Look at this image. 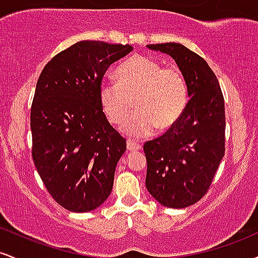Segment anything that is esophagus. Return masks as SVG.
Wrapping results in <instances>:
<instances>
[{
  "label": "esophagus",
  "mask_w": 258,
  "mask_h": 258,
  "mask_svg": "<svg viewBox=\"0 0 258 258\" xmlns=\"http://www.w3.org/2000/svg\"><path fill=\"white\" fill-rule=\"evenodd\" d=\"M142 148V144L137 143V142L132 141V139H128L127 141V150L130 152H135V150H139Z\"/></svg>",
  "instance_id": "34e87169"
}]
</instances>
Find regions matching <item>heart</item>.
Here are the masks:
<instances>
[{"label":"heart","mask_w":258,"mask_h":258,"mask_svg":"<svg viewBox=\"0 0 258 258\" xmlns=\"http://www.w3.org/2000/svg\"><path fill=\"white\" fill-rule=\"evenodd\" d=\"M119 84L102 82L99 104L111 125H121L136 102L137 111L123 123L130 137L152 136L176 125L189 100L188 85L178 68L162 67L155 59L133 55L116 72Z\"/></svg>","instance_id":"b5f03b06"}]
</instances>
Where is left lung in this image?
Masks as SVG:
<instances>
[{
	"mask_svg": "<svg viewBox=\"0 0 258 258\" xmlns=\"http://www.w3.org/2000/svg\"><path fill=\"white\" fill-rule=\"evenodd\" d=\"M174 59L188 85V104L161 137L144 143L146 185L161 205L183 209L209 190L226 152V112L220 82L205 59L180 43L148 44Z\"/></svg>",
	"mask_w": 258,
	"mask_h": 258,
	"instance_id": "1",
	"label": "left lung"
}]
</instances>
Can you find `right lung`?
Returning a JSON list of instances; mask_svg holds the SVG:
<instances>
[{
	"instance_id": "add662e5",
	"label": "right lung",
	"mask_w": 258,
	"mask_h": 258,
	"mask_svg": "<svg viewBox=\"0 0 258 258\" xmlns=\"http://www.w3.org/2000/svg\"><path fill=\"white\" fill-rule=\"evenodd\" d=\"M130 44L80 41L54 55L31 104L32 160L48 193L73 212H88L111 193L126 139L106 120L99 87Z\"/></svg>"
}]
</instances>
